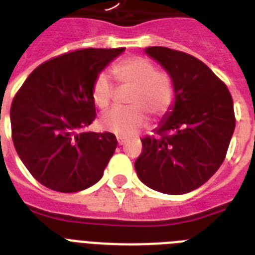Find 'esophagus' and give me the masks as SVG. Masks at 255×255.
Instances as JSON below:
<instances>
[{
    "label": "esophagus",
    "instance_id": "34e87169",
    "mask_svg": "<svg viewBox=\"0 0 255 255\" xmlns=\"http://www.w3.org/2000/svg\"><path fill=\"white\" fill-rule=\"evenodd\" d=\"M126 144V140L122 137H118V145H124Z\"/></svg>",
    "mask_w": 255,
    "mask_h": 255
}]
</instances>
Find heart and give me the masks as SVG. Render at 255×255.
<instances>
[{
	"label": "heart",
	"instance_id": "heart-1",
	"mask_svg": "<svg viewBox=\"0 0 255 255\" xmlns=\"http://www.w3.org/2000/svg\"><path fill=\"white\" fill-rule=\"evenodd\" d=\"M113 74L121 87L131 88L128 105L115 108L101 118V126L117 136L128 137L146 123V114L154 119L162 118L174 104V83L166 72L157 71L154 65L141 57L123 59L113 67ZM115 88L110 76L101 72L92 85V98L96 106L106 109L114 97Z\"/></svg>",
	"mask_w": 255,
	"mask_h": 255
}]
</instances>
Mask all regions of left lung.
Here are the masks:
<instances>
[{"label": "left lung", "instance_id": "8db88e82", "mask_svg": "<svg viewBox=\"0 0 255 255\" xmlns=\"http://www.w3.org/2000/svg\"><path fill=\"white\" fill-rule=\"evenodd\" d=\"M170 75L175 98L155 128L157 137L141 138L134 162L146 187L166 194H184L206 183L223 163L235 131L228 88L193 55L163 46L145 49Z\"/></svg>", "mask_w": 255, "mask_h": 255}]
</instances>
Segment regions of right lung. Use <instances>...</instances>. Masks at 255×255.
<instances>
[{"instance_id":"obj_1","label":"right lung","mask_w":255,"mask_h":255,"mask_svg":"<svg viewBox=\"0 0 255 255\" xmlns=\"http://www.w3.org/2000/svg\"><path fill=\"white\" fill-rule=\"evenodd\" d=\"M126 48L81 49L44 62L10 110L12 142L40 184L72 193L97 183L118 145L110 132H85L96 119L92 85Z\"/></svg>"}]
</instances>
